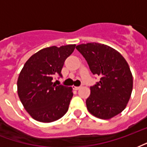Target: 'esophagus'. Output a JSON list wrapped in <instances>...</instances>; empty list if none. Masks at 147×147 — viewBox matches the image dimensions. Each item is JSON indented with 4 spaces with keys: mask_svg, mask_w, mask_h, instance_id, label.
I'll return each mask as SVG.
<instances>
[{
    "mask_svg": "<svg viewBox=\"0 0 147 147\" xmlns=\"http://www.w3.org/2000/svg\"><path fill=\"white\" fill-rule=\"evenodd\" d=\"M72 88H73L75 90H78L81 88V86H72Z\"/></svg>",
    "mask_w": 147,
    "mask_h": 147,
    "instance_id": "esophagus-1",
    "label": "esophagus"
}]
</instances>
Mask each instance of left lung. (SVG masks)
<instances>
[{
	"label": "left lung",
	"instance_id": "left-lung-1",
	"mask_svg": "<svg viewBox=\"0 0 147 147\" xmlns=\"http://www.w3.org/2000/svg\"><path fill=\"white\" fill-rule=\"evenodd\" d=\"M87 61L91 72L100 76V82L90 87L86 104L95 117L110 119L120 114L129 102L133 79L128 63L112 47L98 43L76 46Z\"/></svg>",
	"mask_w": 147,
	"mask_h": 147
}]
</instances>
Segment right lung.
Returning <instances> with one entry per match:
<instances>
[{"label":"right lung","instance_id":"1","mask_svg":"<svg viewBox=\"0 0 147 147\" xmlns=\"http://www.w3.org/2000/svg\"><path fill=\"white\" fill-rule=\"evenodd\" d=\"M76 44L40 50L29 57L18 76L17 87L22 104L33 119L52 122L68 111L72 88L56 86L52 80L61 73L65 61L72 54Z\"/></svg>","mask_w":147,"mask_h":147}]
</instances>
